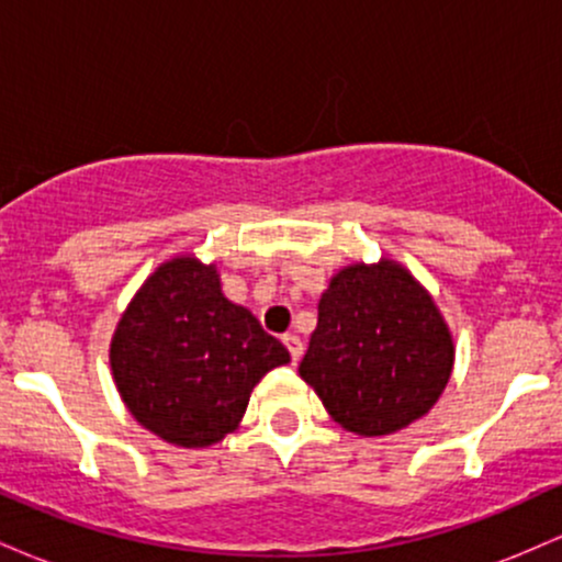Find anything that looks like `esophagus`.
<instances>
[{
    "label": "esophagus",
    "instance_id": "34e87169",
    "mask_svg": "<svg viewBox=\"0 0 562 562\" xmlns=\"http://www.w3.org/2000/svg\"><path fill=\"white\" fill-rule=\"evenodd\" d=\"M282 344H285V348L290 351V359H293V362H299L301 353H303V344H301L299 335H295V333L282 335Z\"/></svg>",
    "mask_w": 562,
    "mask_h": 562
}]
</instances>
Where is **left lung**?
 Instances as JSON below:
<instances>
[{"mask_svg": "<svg viewBox=\"0 0 562 562\" xmlns=\"http://www.w3.org/2000/svg\"><path fill=\"white\" fill-rule=\"evenodd\" d=\"M451 367L454 344L428 290L383 259L333 277L299 372L335 423L389 436L434 409Z\"/></svg>", "mask_w": 562, "mask_h": 562, "instance_id": "left-lung-1", "label": "left lung"}]
</instances>
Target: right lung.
I'll use <instances>...</instances> for the list:
<instances>
[{
  "instance_id": "1",
  "label": "right lung",
  "mask_w": 562,
  "mask_h": 562,
  "mask_svg": "<svg viewBox=\"0 0 562 562\" xmlns=\"http://www.w3.org/2000/svg\"><path fill=\"white\" fill-rule=\"evenodd\" d=\"M288 348L224 299L216 263L177 256L145 280L111 340L115 389L142 428L184 449L237 428L250 391Z\"/></svg>"
}]
</instances>
